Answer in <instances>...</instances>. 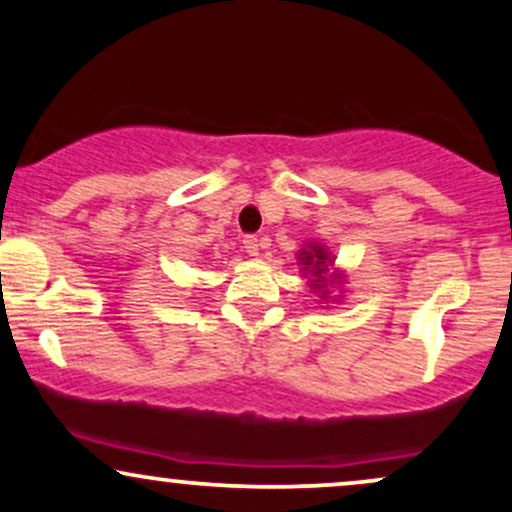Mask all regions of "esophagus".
Returning <instances> with one entry per match:
<instances>
[{"label": "esophagus", "mask_w": 512, "mask_h": 512, "mask_svg": "<svg viewBox=\"0 0 512 512\" xmlns=\"http://www.w3.org/2000/svg\"><path fill=\"white\" fill-rule=\"evenodd\" d=\"M242 244H244L246 254H249V256H258V251H261V239H258L256 235H246Z\"/></svg>", "instance_id": "1"}]
</instances>
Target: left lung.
Here are the masks:
<instances>
[{"label":"left lung","instance_id":"1","mask_svg":"<svg viewBox=\"0 0 512 512\" xmlns=\"http://www.w3.org/2000/svg\"><path fill=\"white\" fill-rule=\"evenodd\" d=\"M301 263H304V270H308V273H311L315 280H313V287L315 289H320V294H323V299L327 294H330V285H327V282H332V275H330V280H325V275H327V266H330V258H327V254H325V249H320V246H311V249H306V251H301Z\"/></svg>","mask_w":512,"mask_h":512}]
</instances>
